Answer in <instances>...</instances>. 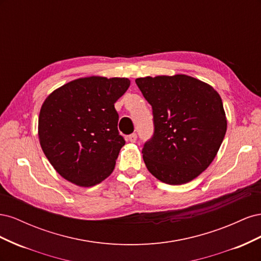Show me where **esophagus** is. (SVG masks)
Returning a JSON list of instances; mask_svg holds the SVG:
<instances>
[{"label": "esophagus", "mask_w": 261, "mask_h": 261, "mask_svg": "<svg viewBox=\"0 0 261 261\" xmlns=\"http://www.w3.org/2000/svg\"><path fill=\"white\" fill-rule=\"evenodd\" d=\"M136 139H137V135H136V134H132V135H129V136L127 137V140L129 141V143H135Z\"/></svg>", "instance_id": "obj_1"}]
</instances>
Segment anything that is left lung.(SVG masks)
Here are the masks:
<instances>
[{"label": "left lung", "instance_id": "left-lung-1", "mask_svg": "<svg viewBox=\"0 0 261 261\" xmlns=\"http://www.w3.org/2000/svg\"><path fill=\"white\" fill-rule=\"evenodd\" d=\"M135 82L153 113V137L143 149L148 171L170 185L199 176L216 158L226 133L220 94L209 84L183 74Z\"/></svg>", "mask_w": 261, "mask_h": 261}]
</instances>
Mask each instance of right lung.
Instances as JSON below:
<instances>
[{
    "mask_svg": "<svg viewBox=\"0 0 261 261\" xmlns=\"http://www.w3.org/2000/svg\"><path fill=\"white\" fill-rule=\"evenodd\" d=\"M128 78L88 76L52 91L41 106L38 137L59 174L81 187L111 175L125 140L118 134L114 103L128 89Z\"/></svg>",
    "mask_w": 261,
    "mask_h": 261,
    "instance_id": "add662e5",
    "label": "right lung"
}]
</instances>
